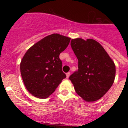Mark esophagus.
<instances>
[{
    "instance_id": "obj_1",
    "label": "esophagus",
    "mask_w": 128,
    "mask_h": 128,
    "mask_svg": "<svg viewBox=\"0 0 128 128\" xmlns=\"http://www.w3.org/2000/svg\"><path fill=\"white\" fill-rule=\"evenodd\" d=\"M70 75V72H67V73H66V78H69Z\"/></svg>"
}]
</instances>
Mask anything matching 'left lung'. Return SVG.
I'll list each match as a JSON object with an SVG mask.
<instances>
[{
    "label": "left lung",
    "mask_w": 128,
    "mask_h": 128,
    "mask_svg": "<svg viewBox=\"0 0 128 128\" xmlns=\"http://www.w3.org/2000/svg\"><path fill=\"white\" fill-rule=\"evenodd\" d=\"M78 69L70 75L75 91L86 102L100 99L115 79L116 66L101 44L93 39H72Z\"/></svg>",
    "instance_id": "8db88e82"
}]
</instances>
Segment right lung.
I'll use <instances>...</instances> for the list:
<instances>
[{
	"label": "right lung",
	"instance_id": "add662e5",
	"mask_svg": "<svg viewBox=\"0 0 128 128\" xmlns=\"http://www.w3.org/2000/svg\"><path fill=\"white\" fill-rule=\"evenodd\" d=\"M70 38L58 34L44 37L27 50L20 62V73L27 90L35 97L46 98L66 77L60 54Z\"/></svg>",
	"mask_w": 128,
	"mask_h": 128
}]
</instances>
